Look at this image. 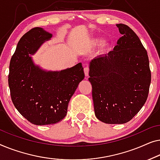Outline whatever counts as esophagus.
<instances>
[{"label":"esophagus","instance_id":"34e87169","mask_svg":"<svg viewBox=\"0 0 160 160\" xmlns=\"http://www.w3.org/2000/svg\"><path fill=\"white\" fill-rule=\"evenodd\" d=\"M84 73H85V77H88V74H89V68L88 67H85L84 68Z\"/></svg>","mask_w":160,"mask_h":160}]
</instances>
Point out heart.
I'll list each match as a JSON object with an SVG mask.
<instances>
[{"instance_id": "1", "label": "heart", "mask_w": 160, "mask_h": 160, "mask_svg": "<svg viewBox=\"0 0 160 160\" xmlns=\"http://www.w3.org/2000/svg\"><path fill=\"white\" fill-rule=\"evenodd\" d=\"M103 42V38H93V40L91 41V46L92 47H93V48H96V47H97L98 46H100L101 44H102Z\"/></svg>"}]
</instances>
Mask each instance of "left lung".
Masks as SVG:
<instances>
[{"mask_svg": "<svg viewBox=\"0 0 160 160\" xmlns=\"http://www.w3.org/2000/svg\"><path fill=\"white\" fill-rule=\"evenodd\" d=\"M122 35L113 51L89 63L94 112L107 124H124L147 99L151 72L147 51L129 27L117 24Z\"/></svg>", "mask_w": 160, "mask_h": 160, "instance_id": "1", "label": "left lung"}]
</instances>
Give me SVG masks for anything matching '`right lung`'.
<instances>
[{
    "instance_id": "obj_1",
    "label": "right lung",
    "mask_w": 160,
    "mask_h": 160,
    "mask_svg": "<svg viewBox=\"0 0 160 160\" xmlns=\"http://www.w3.org/2000/svg\"><path fill=\"white\" fill-rule=\"evenodd\" d=\"M52 34L41 28L25 33L18 42L9 65L8 86L18 112L36 125H53L67 115L69 100L85 78L81 63L60 71L46 70L31 56Z\"/></svg>"
}]
</instances>
